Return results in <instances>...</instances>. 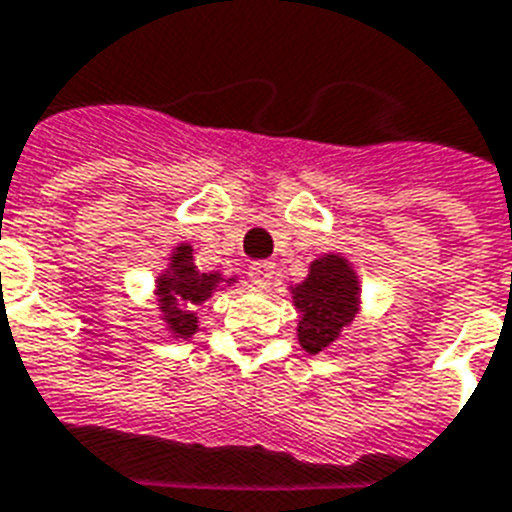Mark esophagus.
<instances>
[{"instance_id":"obj_1","label":"esophagus","mask_w":512,"mask_h":512,"mask_svg":"<svg viewBox=\"0 0 512 512\" xmlns=\"http://www.w3.org/2000/svg\"><path fill=\"white\" fill-rule=\"evenodd\" d=\"M273 273H276V265L268 263V260H260V263L249 265V279L257 289H268L273 281Z\"/></svg>"}]
</instances>
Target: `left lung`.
Returning a JSON list of instances; mask_svg holds the SVG:
<instances>
[{
    "label": "left lung",
    "mask_w": 512,
    "mask_h": 512,
    "mask_svg": "<svg viewBox=\"0 0 512 512\" xmlns=\"http://www.w3.org/2000/svg\"><path fill=\"white\" fill-rule=\"evenodd\" d=\"M292 305L300 313L297 340L305 353L329 350L361 311V281L348 257L327 252L308 265V276L289 287Z\"/></svg>",
    "instance_id": "8db88e82"
}]
</instances>
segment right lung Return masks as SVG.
Returning <instances> with one entry per match:
<instances>
[{
	"label": "right lung",
	"mask_w": 512,
	"mask_h": 512,
	"mask_svg": "<svg viewBox=\"0 0 512 512\" xmlns=\"http://www.w3.org/2000/svg\"><path fill=\"white\" fill-rule=\"evenodd\" d=\"M236 276H223L220 271H199L193 247L188 241L175 244L167 257V265L154 279V295L159 305V319L164 321V332L172 340H191L199 332L196 308L207 303L215 292L236 284Z\"/></svg>",
	"instance_id": "right-lung-1"
}]
</instances>
